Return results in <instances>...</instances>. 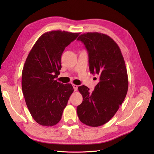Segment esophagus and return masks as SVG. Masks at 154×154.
<instances>
[{
	"instance_id": "1",
	"label": "esophagus",
	"mask_w": 154,
	"mask_h": 154,
	"mask_svg": "<svg viewBox=\"0 0 154 154\" xmlns=\"http://www.w3.org/2000/svg\"><path fill=\"white\" fill-rule=\"evenodd\" d=\"M73 87H74V91H77V88H78V85H75V84H73Z\"/></svg>"
}]
</instances>
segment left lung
Returning a JSON list of instances; mask_svg holds the SVG:
<instances>
[{
	"instance_id": "left-lung-1",
	"label": "left lung",
	"mask_w": 154,
	"mask_h": 154,
	"mask_svg": "<svg viewBox=\"0 0 154 154\" xmlns=\"http://www.w3.org/2000/svg\"><path fill=\"white\" fill-rule=\"evenodd\" d=\"M88 52L89 69L98 74L99 82L94 91L85 85L78 87L83 100L77 107L79 120L91 127H99L114 116L128 91V75L123 55L110 37L99 32H87L78 38Z\"/></svg>"
}]
</instances>
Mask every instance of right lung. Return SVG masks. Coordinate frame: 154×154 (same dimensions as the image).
Returning <instances> with one entry per match:
<instances>
[{
    "mask_svg": "<svg viewBox=\"0 0 154 154\" xmlns=\"http://www.w3.org/2000/svg\"><path fill=\"white\" fill-rule=\"evenodd\" d=\"M80 33L52 30L40 36L30 51L22 73V88L32 117L40 125L51 127L60 120L74 88L55 79L61 56Z\"/></svg>",
    "mask_w": 154,
    "mask_h": 154,
    "instance_id": "1",
    "label": "right lung"
}]
</instances>
